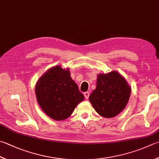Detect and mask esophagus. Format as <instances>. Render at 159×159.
<instances>
[{"label": "esophagus", "instance_id": "34e87169", "mask_svg": "<svg viewBox=\"0 0 159 159\" xmlns=\"http://www.w3.org/2000/svg\"><path fill=\"white\" fill-rule=\"evenodd\" d=\"M89 92H85V93H84V97H85V98L86 99H88L89 98Z\"/></svg>", "mask_w": 159, "mask_h": 159}]
</instances>
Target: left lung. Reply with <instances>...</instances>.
<instances>
[{
  "instance_id": "obj_1",
  "label": "left lung",
  "mask_w": 159,
  "mask_h": 159,
  "mask_svg": "<svg viewBox=\"0 0 159 159\" xmlns=\"http://www.w3.org/2000/svg\"><path fill=\"white\" fill-rule=\"evenodd\" d=\"M96 83V88L89 96L93 107L104 118L118 115L126 107L131 92L126 80L113 70L98 74Z\"/></svg>"
}]
</instances>
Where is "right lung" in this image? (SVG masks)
I'll use <instances>...</instances> for the list:
<instances>
[{"mask_svg":"<svg viewBox=\"0 0 159 159\" xmlns=\"http://www.w3.org/2000/svg\"><path fill=\"white\" fill-rule=\"evenodd\" d=\"M35 94L41 109L50 118L61 121L68 118L84 99L72 80L69 68L61 66L49 68L38 80Z\"/></svg>","mask_w":159,"mask_h":159,"instance_id":"1","label":"right lung"}]
</instances>
